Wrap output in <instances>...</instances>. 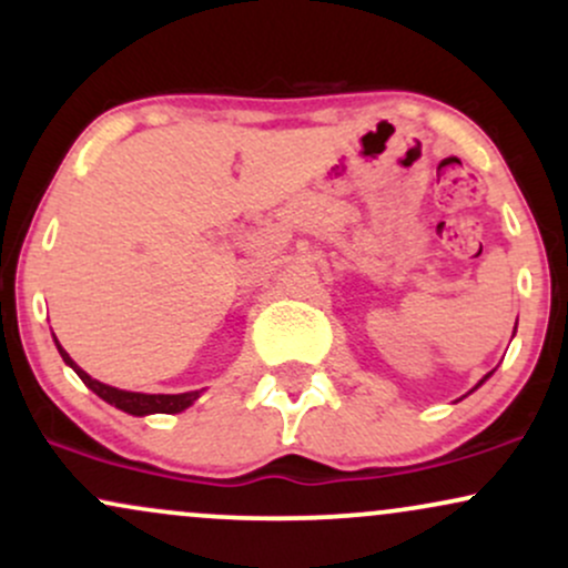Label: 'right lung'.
Wrapping results in <instances>:
<instances>
[{
    "instance_id": "obj_1",
    "label": "right lung",
    "mask_w": 568,
    "mask_h": 568,
    "mask_svg": "<svg viewBox=\"0 0 568 568\" xmlns=\"http://www.w3.org/2000/svg\"><path fill=\"white\" fill-rule=\"evenodd\" d=\"M58 352H61L63 361L69 363L71 368L77 371V376L88 384L90 389L98 397H103L106 403H112L120 410H125V414H133V416H146V414H179V410H184L192 406L194 400H197L200 393L194 389V393H181V395H143V393H128V389H116V387H109V384L103 382H95L93 376H88L84 371L77 366L74 361L69 357V352L58 344Z\"/></svg>"
}]
</instances>
